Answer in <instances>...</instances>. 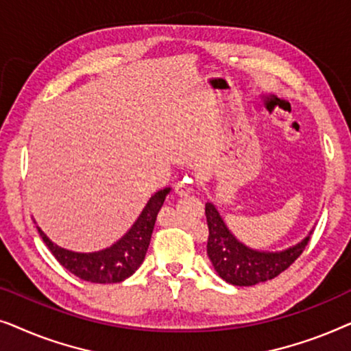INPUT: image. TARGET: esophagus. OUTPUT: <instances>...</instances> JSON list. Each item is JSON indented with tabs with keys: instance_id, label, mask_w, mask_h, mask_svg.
<instances>
[{
	"instance_id": "obj_1",
	"label": "esophagus",
	"mask_w": 351,
	"mask_h": 351,
	"mask_svg": "<svg viewBox=\"0 0 351 351\" xmlns=\"http://www.w3.org/2000/svg\"><path fill=\"white\" fill-rule=\"evenodd\" d=\"M176 193L179 196H189L190 193H193V189H191V185L186 184V182H179V184L176 185Z\"/></svg>"
}]
</instances>
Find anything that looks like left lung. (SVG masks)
I'll return each instance as SVG.
<instances>
[{
  "instance_id": "8db88e82",
  "label": "left lung",
  "mask_w": 351,
  "mask_h": 351,
  "mask_svg": "<svg viewBox=\"0 0 351 351\" xmlns=\"http://www.w3.org/2000/svg\"><path fill=\"white\" fill-rule=\"evenodd\" d=\"M206 220H208V256L214 270L223 281L233 286H254L258 282L273 280L286 268H289L295 258L304 252L310 241V234L282 251H257L239 241L230 232L222 215L213 203H206Z\"/></svg>"
}]
</instances>
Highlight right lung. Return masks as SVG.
Here are the masks:
<instances>
[{"label":"right lung","mask_w":351,"mask_h":351,"mask_svg":"<svg viewBox=\"0 0 351 351\" xmlns=\"http://www.w3.org/2000/svg\"><path fill=\"white\" fill-rule=\"evenodd\" d=\"M171 189H162L156 191L147 201L145 208L142 209L136 222L117 243L110 247H105L97 252H75L57 246L52 243L46 233L40 227L38 233L49 247L52 256L62 267H65L70 273L81 280L97 285H110V282H121L136 273L145 258L147 249L150 246V239L155 227L156 215L165 203ZM36 223V222H35Z\"/></svg>","instance_id":"add662e5"}]
</instances>
